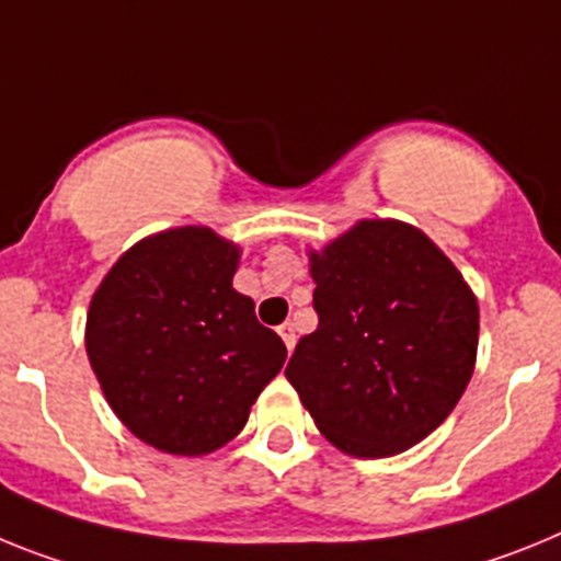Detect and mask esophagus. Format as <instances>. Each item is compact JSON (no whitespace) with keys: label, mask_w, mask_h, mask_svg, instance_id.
<instances>
[{"label":"esophagus","mask_w":561,"mask_h":561,"mask_svg":"<svg viewBox=\"0 0 561 561\" xmlns=\"http://www.w3.org/2000/svg\"><path fill=\"white\" fill-rule=\"evenodd\" d=\"M279 335H282V341H285L287 353H294V347H296V330H294V324H290V321L279 324Z\"/></svg>","instance_id":"obj_1"}]
</instances>
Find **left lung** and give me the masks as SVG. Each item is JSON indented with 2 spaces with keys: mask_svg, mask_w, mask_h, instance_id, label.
<instances>
[{
  "mask_svg": "<svg viewBox=\"0 0 561 561\" xmlns=\"http://www.w3.org/2000/svg\"><path fill=\"white\" fill-rule=\"evenodd\" d=\"M319 328L285 375L319 432L353 457H392L435 432L474 373L480 310L421 228L355 222L310 251Z\"/></svg>",
  "mask_w": 561,
  "mask_h": 561,
  "instance_id": "1",
  "label": "left lung"
}]
</instances>
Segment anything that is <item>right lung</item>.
<instances>
[{"instance_id": "right-lung-1", "label": "right lung", "mask_w": 561, "mask_h": 561, "mask_svg": "<svg viewBox=\"0 0 561 561\" xmlns=\"http://www.w3.org/2000/svg\"><path fill=\"white\" fill-rule=\"evenodd\" d=\"M237 265L240 245L211 228H169L135 242L92 294V373L121 423L165 455L233 440L287 358L233 290Z\"/></svg>"}]
</instances>
